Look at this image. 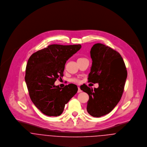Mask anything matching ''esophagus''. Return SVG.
<instances>
[{
    "instance_id": "1",
    "label": "esophagus",
    "mask_w": 147,
    "mask_h": 147,
    "mask_svg": "<svg viewBox=\"0 0 147 147\" xmlns=\"http://www.w3.org/2000/svg\"><path fill=\"white\" fill-rule=\"evenodd\" d=\"M82 90L80 89V88L79 87H78V93H80V92H82Z\"/></svg>"
}]
</instances>
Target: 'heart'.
<instances>
[{"label":"heart","instance_id":"heart-1","mask_svg":"<svg viewBox=\"0 0 147 147\" xmlns=\"http://www.w3.org/2000/svg\"><path fill=\"white\" fill-rule=\"evenodd\" d=\"M79 59H83V58H79ZM71 81L72 82H74V83H79V80L78 79H75V78H74V79H72V80H71Z\"/></svg>","mask_w":147,"mask_h":147}]
</instances>
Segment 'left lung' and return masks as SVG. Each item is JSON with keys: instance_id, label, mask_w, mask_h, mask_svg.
<instances>
[{"instance_id": "8db88e82", "label": "left lung", "mask_w": 147, "mask_h": 147, "mask_svg": "<svg viewBox=\"0 0 147 147\" xmlns=\"http://www.w3.org/2000/svg\"><path fill=\"white\" fill-rule=\"evenodd\" d=\"M92 64L88 82L98 83L97 88L84 85L80 89L89 95L86 110L94 117L109 113L120 101L126 83L127 72L120 54L102 43L91 49Z\"/></svg>"}]
</instances>
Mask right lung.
Here are the masks:
<instances>
[{
    "label": "right lung",
    "mask_w": 147,
    "mask_h": 147,
    "mask_svg": "<svg viewBox=\"0 0 147 147\" xmlns=\"http://www.w3.org/2000/svg\"><path fill=\"white\" fill-rule=\"evenodd\" d=\"M81 45L54 44L33 53L26 64L25 80L33 103L45 115L57 117L77 93L75 84L60 88L54 83L63 76L67 61L79 51Z\"/></svg>",
    "instance_id": "1"
}]
</instances>
